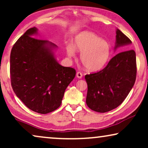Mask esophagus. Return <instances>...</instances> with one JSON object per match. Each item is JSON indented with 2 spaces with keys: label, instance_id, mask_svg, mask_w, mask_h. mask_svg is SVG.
Returning a JSON list of instances; mask_svg holds the SVG:
<instances>
[{
  "label": "esophagus",
  "instance_id": "obj_1",
  "mask_svg": "<svg viewBox=\"0 0 148 148\" xmlns=\"http://www.w3.org/2000/svg\"><path fill=\"white\" fill-rule=\"evenodd\" d=\"M76 76H77V78L81 79L83 77V75H82V73L81 72H77Z\"/></svg>",
  "mask_w": 148,
  "mask_h": 148
}]
</instances>
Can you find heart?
I'll return each mask as SVG.
<instances>
[{"label":"heart","instance_id":"1","mask_svg":"<svg viewBox=\"0 0 148 148\" xmlns=\"http://www.w3.org/2000/svg\"><path fill=\"white\" fill-rule=\"evenodd\" d=\"M75 49L81 52V62L90 71L102 69L110 59V44L93 32H84L78 34L75 39L74 47L71 45L66 47L69 56L74 57Z\"/></svg>","mask_w":148,"mask_h":148}]
</instances>
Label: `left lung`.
<instances>
[{"label":"left lung","instance_id":"left-lung-1","mask_svg":"<svg viewBox=\"0 0 148 148\" xmlns=\"http://www.w3.org/2000/svg\"><path fill=\"white\" fill-rule=\"evenodd\" d=\"M116 49L131 44L129 38L117 29ZM137 75L136 54L133 50L117 54L106 67L85 76L88 84L86 104L92 110L106 112L118 107L134 86Z\"/></svg>","mask_w":148,"mask_h":148}]
</instances>
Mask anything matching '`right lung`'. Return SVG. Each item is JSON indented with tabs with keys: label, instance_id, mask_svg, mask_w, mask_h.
<instances>
[{
	"label": "right lung",
	"instance_id": "add662e5",
	"mask_svg": "<svg viewBox=\"0 0 148 148\" xmlns=\"http://www.w3.org/2000/svg\"><path fill=\"white\" fill-rule=\"evenodd\" d=\"M37 32L35 27L27 29L13 45L10 75L12 88L23 104L34 112L47 114L60 106L76 71L58 64L52 52L56 46L32 37Z\"/></svg>",
	"mask_w": 148,
	"mask_h": 148
}]
</instances>
